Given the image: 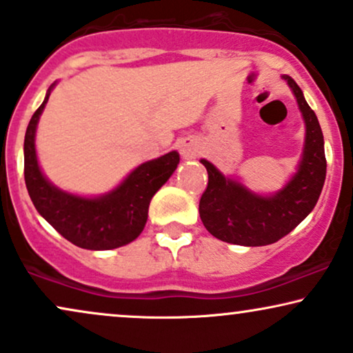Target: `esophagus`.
Instances as JSON below:
<instances>
[{
	"mask_svg": "<svg viewBox=\"0 0 353 353\" xmlns=\"http://www.w3.org/2000/svg\"><path fill=\"white\" fill-rule=\"evenodd\" d=\"M179 151L182 158L192 159L199 154V144L192 138H184L179 141Z\"/></svg>",
	"mask_w": 353,
	"mask_h": 353,
	"instance_id": "esophagus-1",
	"label": "esophagus"
}]
</instances>
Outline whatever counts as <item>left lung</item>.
<instances>
[{
	"instance_id": "obj_1",
	"label": "left lung",
	"mask_w": 353,
	"mask_h": 353,
	"mask_svg": "<svg viewBox=\"0 0 353 353\" xmlns=\"http://www.w3.org/2000/svg\"><path fill=\"white\" fill-rule=\"evenodd\" d=\"M303 114L305 134L298 169L278 192L263 195L243 182L220 172L210 161L201 159L209 172L199 214L215 239L233 245H271L294 230L316 207L325 181L324 136L316 113L290 75H283Z\"/></svg>"
}]
</instances>
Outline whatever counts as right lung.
Segmentation results:
<instances>
[{
	"label": "right lung",
	"instance_id": "1",
	"mask_svg": "<svg viewBox=\"0 0 353 353\" xmlns=\"http://www.w3.org/2000/svg\"><path fill=\"white\" fill-rule=\"evenodd\" d=\"M32 114L24 136V179L36 210L70 243L85 250H113L131 243L143 232L150 202L179 164V152L171 151L134 168L117 188L95 197L67 192L42 172L36 152L37 123L50 92Z\"/></svg>",
	"mask_w": 353,
	"mask_h": 353
}]
</instances>
